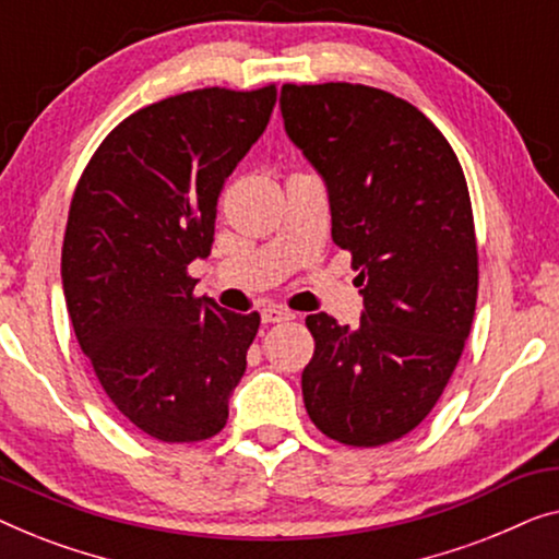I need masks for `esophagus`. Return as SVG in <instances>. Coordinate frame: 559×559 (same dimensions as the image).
<instances>
[{"label":"esophagus","mask_w":559,"mask_h":559,"mask_svg":"<svg viewBox=\"0 0 559 559\" xmlns=\"http://www.w3.org/2000/svg\"><path fill=\"white\" fill-rule=\"evenodd\" d=\"M261 317H263V324H278V321L294 319V313L288 309H281V306H269V309L261 311Z\"/></svg>","instance_id":"34e87169"}]
</instances>
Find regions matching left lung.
Here are the masks:
<instances>
[{
  "label": "left lung",
  "mask_w": 559,
  "mask_h": 559,
  "mask_svg": "<svg viewBox=\"0 0 559 559\" xmlns=\"http://www.w3.org/2000/svg\"><path fill=\"white\" fill-rule=\"evenodd\" d=\"M290 141L329 187L332 240L352 253L359 326L311 313L304 405L336 443L374 448L418 428L466 347L478 248L461 162L407 100L359 83L281 88Z\"/></svg>",
  "instance_id": "left-lung-1"
}]
</instances>
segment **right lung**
I'll return each mask as SVG.
<instances>
[{"label": "right lung", "instance_id": "right-lung-1", "mask_svg": "<svg viewBox=\"0 0 559 559\" xmlns=\"http://www.w3.org/2000/svg\"><path fill=\"white\" fill-rule=\"evenodd\" d=\"M276 85L200 88L139 108L100 141L70 200L62 290L78 344L133 428L200 443L227 423L261 313L194 296L225 179L269 126Z\"/></svg>", "mask_w": 559, "mask_h": 559}]
</instances>
